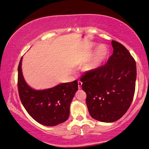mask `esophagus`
<instances>
[{
	"label": "esophagus",
	"mask_w": 149,
	"mask_h": 149,
	"mask_svg": "<svg viewBox=\"0 0 149 149\" xmlns=\"http://www.w3.org/2000/svg\"><path fill=\"white\" fill-rule=\"evenodd\" d=\"M82 84H83V83H82L81 81H78V88L79 89H81L82 88Z\"/></svg>",
	"instance_id": "obj_1"
}]
</instances>
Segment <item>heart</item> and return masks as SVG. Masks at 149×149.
Here are the masks:
<instances>
[{
    "label": "heart",
    "mask_w": 149,
    "mask_h": 149,
    "mask_svg": "<svg viewBox=\"0 0 149 149\" xmlns=\"http://www.w3.org/2000/svg\"><path fill=\"white\" fill-rule=\"evenodd\" d=\"M109 54V49L104 44H100L97 47L91 61L85 66L88 71H93L99 68L106 59Z\"/></svg>",
    "instance_id": "1"
}]
</instances>
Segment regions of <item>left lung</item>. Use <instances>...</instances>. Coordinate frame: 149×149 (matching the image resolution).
<instances>
[{
	"label": "left lung",
	"instance_id": "left-lung-1",
	"mask_svg": "<svg viewBox=\"0 0 149 149\" xmlns=\"http://www.w3.org/2000/svg\"><path fill=\"white\" fill-rule=\"evenodd\" d=\"M111 44L113 53L106 64L81 78L91 116L107 123L116 121L127 112L136 79V61L130 52L116 41Z\"/></svg>",
	"mask_w": 149,
	"mask_h": 149
}]
</instances>
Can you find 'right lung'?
<instances>
[{
  "label": "right lung",
  "mask_w": 149,
  "mask_h": 149,
  "mask_svg": "<svg viewBox=\"0 0 149 149\" xmlns=\"http://www.w3.org/2000/svg\"><path fill=\"white\" fill-rule=\"evenodd\" d=\"M22 58L18 68V88L27 112L37 122L46 126L65 122L69 117L72 100L78 90V82L62 83L45 90H34L27 84L22 74Z\"/></svg>",
  "instance_id": "add662e5"
}]
</instances>
